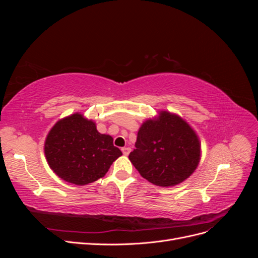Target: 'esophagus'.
Wrapping results in <instances>:
<instances>
[{"label": "esophagus", "instance_id": "obj_1", "mask_svg": "<svg viewBox=\"0 0 258 258\" xmlns=\"http://www.w3.org/2000/svg\"><path fill=\"white\" fill-rule=\"evenodd\" d=\"M130 147H122L121 148V152H122V154L124 155V156H128L129 155V153H130Z\"/></svg>", "mask_w": 258, "mask_h": 258}]
</instances>
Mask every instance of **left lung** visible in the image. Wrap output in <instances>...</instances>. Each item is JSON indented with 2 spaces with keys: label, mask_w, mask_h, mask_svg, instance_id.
Segmentation results:
<instances>
[{
  "label": "left lung",
  "mask_w": 258,
  "mask_h": 258,
  "mask_svg": "<svg viewBox=\"0 0 258 258\" xmlns=\"http://www.w3.org/2000/svg\"><path fill=\"white\" fill-rule=\"evenodd\" d=\"M201 157L199 138L177 114L159 111L138 131L129 159L142 177L161 187L175 186L197 169Z\"/></svg>",
  "instance_id": "left-lung-1"
}]
</instances>
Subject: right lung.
<instances>
[{
	"instance_id": "add662e5",
	"label": "right lung",
	"mask_w": 258,
	"mask_h": 258,
	"mask_svg": "<svg viewBox=\"0 0 258 258\" xmlns=\"http://www.w3.org/2000/svg\"><path fill=\"white\" fill-rule=\"evenodd\" d=\"M44 152L50 169L63 181L87 185L103 177L122 155L113 138L97 130L96 122L75 113L59 119L45 140Z\"/></svg>"
}]
</instances>
